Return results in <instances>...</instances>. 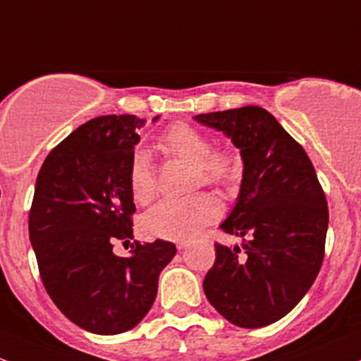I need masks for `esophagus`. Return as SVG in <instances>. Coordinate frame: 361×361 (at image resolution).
<instances>
[{"label": "esophagus", "instance_id": "obj_1", "mask_svg": "<svg viewBox=\"0 0 361 361\" xmlns=\"http://www.w3.org/2000/svg\"><path fill=\"white\" fill-rule=\"evenodd\" d=\"M176 247L180 249V250L185 249V247H188V242H187V240H178V242H176Z\"/></svg>", "mask_w": 361, "mask_h": 361}]
</instances>
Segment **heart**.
Masks as SVG:
<instances>
[{
  "mask_svg": "<svg viewBox=\"0 0 361 361\" xmlns=\"http://www.w3.org/2000/svg\"><path fill=\"white\" fill-rule=\"evenodd\" d=\"M162 147L169 154L195 166V185L228 187L238 173V162L230 152H211V143L200 131L188 124H173L162 136ZM128 181L133 199L147 204L157 192L155 171L147 152L138 150L131 157ZM219 206L214 197L197 193L187 199H164L155 204L142 218L145 235L166 240L193 237L204 225L214 221Z\"/></svg>",
  "mask_w": 361,
  "mask_h": 361,
  "instance_id": "heart-1",
  "label": "heart"
}]
</instances>
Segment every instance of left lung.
<instances>
[{
  "label": "left lung",
  "instance_id": "left-lung-1",
  "mask_svg": "<svg viewBox=\"0 0 361 361\" xmlns=\"http://www.w3.org/2000/svg\"><path fill=\"white\" fill-rule=\"evenodd\" d=\"M193 119L228 136L244 162L237 204L219 225L244 244H214L204 292L237 327H264L286 317L320 271L325 193L305 149L264 109L247 105Z\"/></svg>",
  "mask_w": 361,
  "mask_h": 361
}]
</instances>
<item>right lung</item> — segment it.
Instances as JSON below:
<instances>
[{
  "mask_svg": "<svg viewBox=\"0 0 361 361\" xmlns=\"http://www.w3.org/2000/svg\"><path fill=\"white\" fill-rule=\"evenodd\" d=\"M143 124L130 114L100 116L72 131L44 159L29 212L44 289L72 324L100 336L143 320L176 254L166 240H135L128 257L112 250L133 238L128 171Z\"/></svg>",
  "mask_w": 361,
  "mask_h": 361,
  "instance_id": "add662e5",
  "label": "right lung"
}]
</instances>
